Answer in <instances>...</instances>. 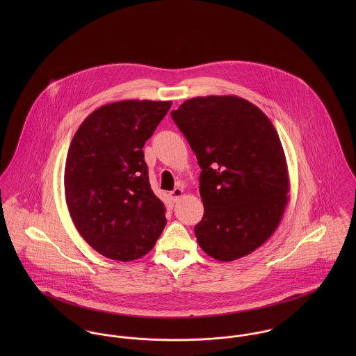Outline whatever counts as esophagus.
<instances>
[{
    "label": "esophagus",
    "mask_w": 356,
    "mask_h": 356,
    "mask_svg": "<svg viewBox=\"0 0 356 356\" xmlns=\"http://www.w3.org/2000/svg\"><path fill=\"white\" fill-rule=\"evenodd\" d=\"M182 196H184V191H182L181 188H175L172 192H170V197H171V200H172L174 203L178 202Z\"/></svg>",
    "instance_id": "1"
}]
</instances>
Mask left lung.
Instances as JSON below:
<instances>
[{"label": "left lung", "mask_w": 356, "mask_h": 356, "mask_svg": "<svg viewBox=\"0 0 356 356\" xmlns=\"http://www.w3.org/2000/svg\"><path fill=\"white\" fill-rule=\"evenodd\" d=\"M171 118L202 168L204 215L195 227L200 248L220 261L254 252L288 204L286 159L273 123L237 96L195 97Z\"/></svg>", "instance_id": "left-lung-1"}]
</instances>
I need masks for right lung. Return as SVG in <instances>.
Listing matches in <instances>:
<instances>
[{"instance_id": "obj_1", "label": "right lung", "mask_w": 356, "mask_h": 356, "mask_svg": "<svg viewBox=\"0 0 356 356\" xmlns=\"http://www.w3.org/2000/svg\"><path fill=\"white\" fill-rule=\"evenodd\" d=\"M171 104L102 105L71 141L64 170L67 207L83 240L105 257H143L165 226V208L151 189L143 148Z\"/></svg>"}]
</instances>
